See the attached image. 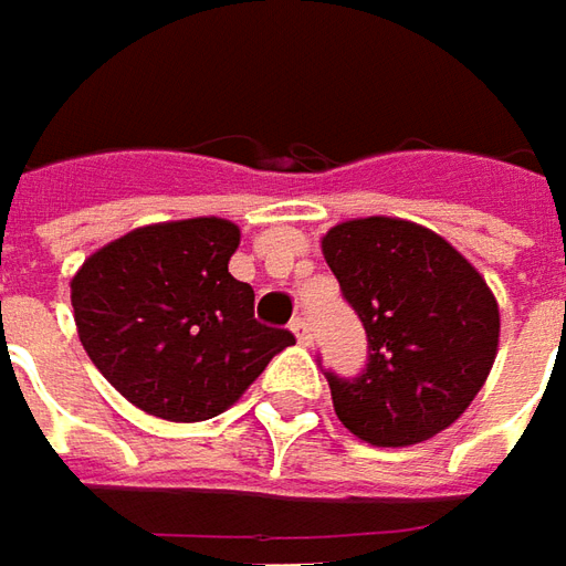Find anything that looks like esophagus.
I'll return each instance as SVG.
<instances>
[{
  "mask_svg": "<svg viewBox=\"0 0 566 566\" xmlns=\"http://www.w3.org/2000/svg\"><path fill=\"white\" fill-rule=\"evenodd\" d=\"M292 333H295V339L302 345L314 343V333H311V324L305 317H295V321H292Z\"/></svg>",
  "mask_w": 566,
  "mask_h": 566,
  "instance_id": "esophagus-1",
  "label": "esophagus"
}]
</instances>
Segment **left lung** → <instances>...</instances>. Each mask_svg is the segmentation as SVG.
<instances>
[{
    "mask_svg": "<svg viewBox=\"0 0 566 566\" xmlns=\"http://www.w3.org/2000/svg\"><path fill=\"white\" fill-rule=\"evenodd\" d=\"M321 249L367 333L361 374H327L345 430L380 449L449 430L499 352V302L486 280L439 233L398 218L336 223Z\"/></svg>",
    "mask_w": 566,
    "mask_h": 566,
    "instance_id": "8db88e82",
    "label": "left lung"
}]
</instances>
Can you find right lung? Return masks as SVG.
<instances>
[{
  "label": "right lung",
  "mask_w": 566,
  "mask_h": 566,
  "mask_svg": "<svg viewBox=\"0 0 566 566\" xmlns=\"http://www.w3.org/2000/svg\"><path fill=\"white\" fill-rule=\"evenodd\" d=\"M239 227L189 218L136 227L71 280L80 343L139 411L196 423L227 411L295 343L255 321V290L227 271Z\"/></svg>",
  "instance_id": "1"
}]
</instances>
